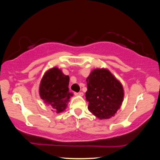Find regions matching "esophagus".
Here are the masks:
<instances>
[{
  "mask_svg": "<svg viewBox=\"0 0 160 160\" xmlns=\"http://www.w3.org/2000/svg\"><path fill=\"white\" fill-rule=\"evenodd\" d=\"M75 96H83V92H75Z\"/></svg>",
  "mask_w": 160,
  "mask_h": 160,
  "instance_id": "esophagus-1",
  "label": "esophagus"
}]
</instances>
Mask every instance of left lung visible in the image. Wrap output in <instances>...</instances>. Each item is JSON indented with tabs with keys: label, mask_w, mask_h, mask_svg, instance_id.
<instances>
[{
	"label": "left lung",
	"mask_w": 160,
	"mask_h": 160,
	"mask_svg": "<svg viewBox=\"0 0 160 160\" xmlns=\"http://www.w3.org/2000/svg\"><path fill=\"white\" fill-rule=\"evenodd\" d=\"M86 80L85 97L89 111L99 119L112 118L123 102L124 92L121 83L105 68L93 70Z\"/></svg>",
	"instance_id": "8db88e82"
}]
</instances>
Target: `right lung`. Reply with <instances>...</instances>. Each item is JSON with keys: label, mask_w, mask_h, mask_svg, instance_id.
I'll list each match as a JSON object with an SVG mask.
<instances>
[{"label": "right lung", "mask_w": 160, "mask_h": 160, "mask_svg": "<svg viewBox=\"0 0 160 160\" xmlns=\"http://www.w3.org/2000/svg\"><path fill=\"white\" fill-rule=\"evenodd\" d=\"M69 76L54 67L45 72L39 85V95L53 112L59 113L66 109L69 99Z\"/></svg>", "instance_id": "1"}]
</instances>
